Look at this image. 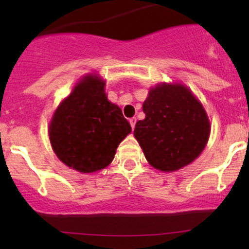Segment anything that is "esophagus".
I'll return each instance as SVG.
<instances>
[{"mask_svg": "<svg viewBox=\"0 0 249 249\" xmlns=\"http://www.w3.org/2000/svg\"><path fill=\"white\" fill-rule=\"evenodd\" d=\"M130 125H131L132 129H135V125H136V118H131V119H130Z\"/></svg>", "mask_w": 249, "mask_h": 249, "instance_id": "esophagus-1", "label": "esophagus"}]
</instances>
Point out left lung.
<instances>
[{
	"label": "left lung",
	"mask_w": 249,
	"mask_h": 249,
	"mask_svg": "<svg viewBox=\"0 0 249 249\" xmlns=\"http://www.w3.org/2000/svg\"><path fill=\"white\" fill-rule=\"evenodd\" d=\"M143 112L145 118L136 123L134 135L153 167L176 171L199 157L210 137V122L188 88L161 84L150 89Z\"/></svg>",
	"instance_id": "obj_1"
}]
</instances>
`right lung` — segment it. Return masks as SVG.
<instances>
[{"instance_id":"add662e5","label":"right lung","mask_w":249,"mask_h":249,"mask_svg":"<svg viewBox=\"0 0 249 249\" xmlns=\"http://www.w3.org/2000/svg\"><path fill=\"white\" fill-rule=\"evenodd\" d=\"M105 82L87 76L60 104L49 125L55 154L69 167L90 173L112 162L115 149L131 132L117 105L107 100Z\"/></svg>"}]
</instances>
